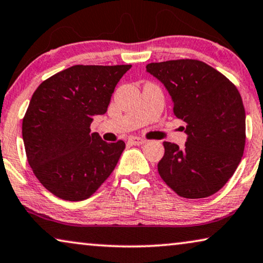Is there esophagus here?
<instances>
[{
	"label": "esophagus",
	"mask_w": 263,
	"mask_h": 263,
	"mask_svg": "<svg viewBox=\"0 0 263 263\" xmlns=\"http://www.w3.org/2000/svg\"><path fill=\"white\" fill-rule=\"evenodd\" d=\"M128 142L133 145H143V144L146 143V140L144 138H140V137H136V136H132L128 138Z\"/></svg>",
	"instance_id": "obj_1"
}]
</instances>
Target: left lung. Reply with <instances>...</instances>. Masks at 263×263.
I'll return each instance as SVG.
<instances>
[{
	"mask_svg": "<svg viewBox=\"0 0 263 263\" xmlns=\"http://www.w3.org/2000/svg\"><path fill=\"white\" fill-rule=\"evenodd\" d=\"M167 88L174 114L187 124L184 147L164 142L158 174L177 195L210 197L234 175L246 145V110L235 84L197 59L150 63Z\"/></svg>",
	"mask_w": 263,
	"mask_h": 263,
	"instance_id": "1",
	"label": "left lung"
}]
</instances>
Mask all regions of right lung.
I'll return each mask as SVG.
<instances>
[{"label": "right lung", "instance_id": "1", "mask_svg": "<svg viewBox=\"0 0 263 263\" xmlns=\"http://www.w3.org/2000/svg\"><path fill=\"white\" fill-rule=\"evenodd\" d=\"M132 65H73L44 81L22 120L26 156L40 183L56 197L81 201L105 182L125 149L90 133L114 88Z\"/></svg>", "mask_w": 263, "mask_h": 263}]
</instances>
